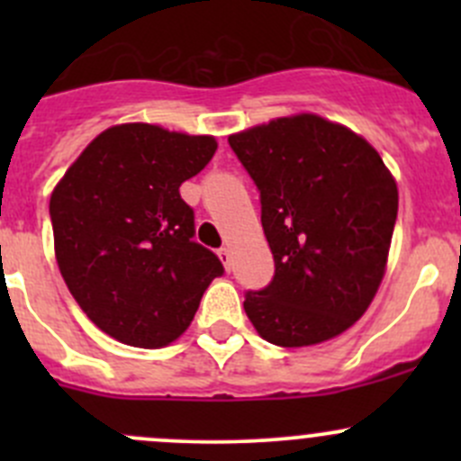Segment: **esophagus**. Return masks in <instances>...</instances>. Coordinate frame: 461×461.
<instances>
[{
  "label": "esophagus",
  "mask_w": 461,
  "mask_h": 461,
  "mask_svg": "<svg viewBox=\"0 0 461 461\" xmlns=\"http://www.w3.org/2000/svg\"><path fill=\"white\" fill-rule=\"evenodd\" d=\"M218 257H221L222 265H225V269H227V272H230V267H231V254H230V248H221V249H218Z\"/></svg>",
  "instance_id": "1"
}]
</instances>
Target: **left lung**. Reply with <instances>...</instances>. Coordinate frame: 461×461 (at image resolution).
Wrapping results in <instances>:
<instances>
[{
    "instance_id": "1",
    "label": "left lung",
    "mask_w": 461,
    "mask_h": 461,
    "mask_svg": "<svg viewBox=\"0 0 461 461\" xmlns=\"http://www.w3.org/2000/svg\"><path fill=\"white\" fill-rule=\"evenodd\" d=\"M260 194L274 254L267 287L245 292L265 341H328L368 310L384 278L399 194L379 153L341 124L312 113L230 136Z\"/></svg>"
}]
</instances>
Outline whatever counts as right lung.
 I'll use <instances>...</instances> for the list:
<instances>
[{
  "label": "right lung",
  "instance_id": "obj_1",
  "mask_svg": "<svg viewBox=\"0 0 461 461\" xmlns=\"http://www.w3.org/2000/svg\"><path fill=\"white\" fill-rule=\"evenodd\" d=\"M216 147L212 136L120 124L88 144L50 196L55 257L73 299L127 346L176 341L225 272L194 240V209L180 198Z\"/></svg>",
  "mask_w": 461,
  "mask_h": 461
}]
</instances>
